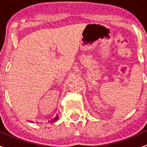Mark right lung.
I'll use <instances>...</instances> for the list:
<instances>
[{"mask_svg":"<svg viewBox=\"0 0 147 147\" xmlns=\"http://www.w3.org/2000/svg\"><path fill=\"white\" fill-rule=\"evenodd\" d=\"M58 119V115H56L55 117L54 118H53V119H52L51 120H50V121H48V122H50V123H53V122H54V121H57V120Z\"/></svg>","mask_w":147,"mask_h":147,"instance_id":"add662e5","label":"right lung"}]
</instances>
